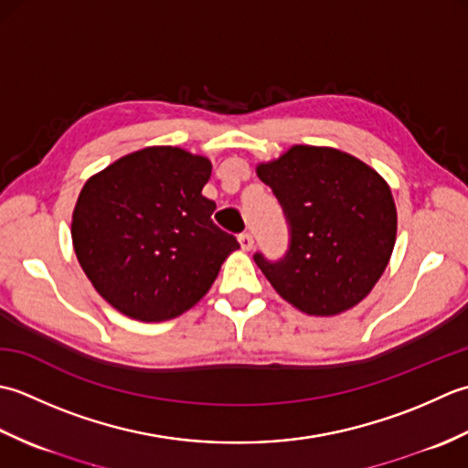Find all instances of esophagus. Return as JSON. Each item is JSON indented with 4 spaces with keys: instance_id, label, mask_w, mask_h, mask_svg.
Segmentation results:
<instances>
[{
    "instance_id": "obj_1",
    "label": "esophagus",
    "mask_w": 468,
    "mask_h": 468,
    "mask_svg": "<svg viewBox=\"0 0 468 468\" xmlns=\"http://www.w3.org/2000/svg\"><path fill=\"white\" fill-rule=\"evenodd\" d=\"M238 240H240L242 250H252V246H254V238H252V234H250V232H242L240 236H238Z\"/></svg>"
}]
</instances>
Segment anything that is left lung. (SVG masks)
I'll return each mask as SVG.
<instances>
[{
    "label": "left lung",
    "mask_w": 468,
    "mask_h": 468,
    "mask_svg": "<svg viewBox=\"0 0 468 468\" xmlns=\"http://www.w3.org/2000/svg\"><path fill=\"white\" fill-rule=\"evenodd\" d=\"M256 174L289 224L279 261L254 254L284 301L307 314L354 307L386 271L396 242V204L374 169L343 151L294 145Z\"/></svg>",
    "instance_id": "1"
}]
</instances>
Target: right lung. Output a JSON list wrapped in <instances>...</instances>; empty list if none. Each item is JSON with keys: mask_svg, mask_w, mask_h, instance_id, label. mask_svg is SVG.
I'll return each mask as SVG.
<instances>
[{"mask_svg": "<svg viewBox=\"0 0 468 468\" xmlns=\"http://www.w3.org/2000/svg\"><path fill=\"white\" fill-rule=\"evenodd\" d=\"M206 157L147 147L121 157L84 184L72 216V242L92 287L137 321L187 311L216 281L236 236L212 220L202 196Z\"/></svg>", "mask_w": 468, "mask_h": 468, "instance_id": "1", "label": "right lung"}]
</instances>
